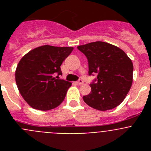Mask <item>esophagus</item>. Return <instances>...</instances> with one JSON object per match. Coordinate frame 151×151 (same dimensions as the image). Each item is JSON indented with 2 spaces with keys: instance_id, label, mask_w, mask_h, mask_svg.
I'll list each match as a JSON object with an SVG mask.
<instances>
[{
  "instance_id": "obj_1",
  "label": "esophagus",
  "mask_w": 151,
  "mask_h": 151,
  "mask_svg": "<svg viewBox=\"0 0 151 151\" xmlns=\"http://www.w3.org/2000/svg\"><path fill=\"white\" fill-rule=\"evenodd\" d=\"M76 83L78 84V85H82V84L84 83V82H83V80H82V78H79V79H78V81H77Z\"/></svg>"
}]
</instances>
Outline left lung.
<instances>
[{
	"label": "left lung",
	"instance_id": "obj_1",
	"mask_svg": "<svg viewBox=\"0 0 151 151\" xmlns=\"http://www.w3.org/2000/svg\"><path fill=\"white\" fill-rule=\"evenodd\" d=\"M87 57L88 75H97L90 84L91 91L83 96L88 106L105 111L116 107L123 101L132 84L133 64L118 47L95 41L77 47Z\"/></svg>",
	"mask_w": 151,
	"mask_h": 151
}]
</instances>
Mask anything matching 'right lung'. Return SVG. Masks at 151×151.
Returning <instances> with one entry per match:
<instances>
[{"label": "right lung", "instance_id": "obj_1", "mask_svg": "<svg viewBox=\"0 0 151 151\" xmlns=\"http://www.w3.org/2000/svg\"><path fill=\"white\" fill-rule=\"evenodd\" d=\"M71 47L44 45L29 51L19 62L16 82L24 100L34 109L49 110L59 106L72 83L60 79V66Z\"/></svg>", "mask_w": 151, "mask_h": 151}]
</instances>
